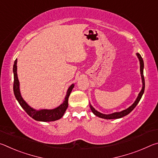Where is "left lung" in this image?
Returning <instances> with one entry per match:
<instances>
[{
    "label": "left lung",
    "instance_id": "left-lung-1",
    "mask_svg": "<svg viewBox=\"0 0 158 158\" xmlns=\"http://www.w3.org/2000/svg\"><path fill=\"white\" fill-rule=\"evenodd\" d=\"M137 56L139 60V64H140V74H141V81H142V89H141V91L139 93V95L137 96V99L135 101L132 105L129 106L127 109H125V110H123L119 112H114V113L112 114H102L100 112L98 111L96 109L93 107V106L90 104V108L91 109V111L93 114H94L96 116H98L99 118H102L104 119H117V118H123L125 116H127V114H129L131 111H132L135 108V106L137 105V104L139 103V102L140 101L141 97L144 93V89H145V81H144V77H143V60L141 58V55L139 53H136Z\"/></svg>",
    "mask_w": 158,
    "mask_h": 158
}]
</instances>
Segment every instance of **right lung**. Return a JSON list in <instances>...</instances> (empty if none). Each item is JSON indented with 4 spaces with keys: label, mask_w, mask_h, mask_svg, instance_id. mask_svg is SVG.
I'll use <instances>...</instances> for the list:
<instances>
[{
    "label": "right lung",
    "mask_w": 158,
    "mask_h": 158,
    "mask_svg": "<svg viewBox=\"0 0 158 158\" xmlns=\"http://www.w3.org/2000/svg\"><path fill=\"white\" fill-rule=\"evenodd\" d=\"M17 59H16L14 63V66H13V73H14V85H13V90H14V93L16 99H17V100L19 103L21 107L23 109V110L31 118H33L34 120L37 121L50 122L57 121V120L61 118L64 114H65L66 109L68 106V98L72 90L73 89L74 84H73L68 88L63 102L60 105L57 106L56 108L52 109H44L37 110V109H33L31 106H29L27 102L23 100L22 96L21 95L19 81L17 76Z\"/></svg>",
    "instance_id": "obj_1"
}]
</instances>
